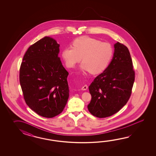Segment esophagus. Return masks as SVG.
Returning <instances> with one entry per match:
<instances>
[{
  "mask_svg": "<svg viewBox=\"0 0 156 156\" xmlns=\"http://www.w3.org/2000/svg\"><path fill=\"white\" fill-rule=\"evenodd\" d=\"M87 86L86 85H85L84 86H83L82 87H81V90H87Z\"/></svg>",
  "mask_w": 156,
  "mask_h": 156,
  "instance_id": "obj_1",
  "label": "esophagus"
}]
</instances>
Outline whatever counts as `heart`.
Instances as JSON below:
<instances>
[{"mask_svg": "<svg viewBox=\"0 0 156 156\" xmlns=\"http://www.w3.org/2000/svg\"><path fill=\"white\" fill-rule=\"evenodd\" d=\"M72 47H67L62 57L67 66L72 68L81 60V70L97 74L103 71L109 64L113 55L109 43L101 42L89 36L80 37L73 40Z\"/></svg>", "mask_w": 156, "mask_h": 156, "instance_id": "obj_1", "label": "heart"}]
</instances>
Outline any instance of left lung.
Returning a JSON list of instances; mask_svg holds the SVG:
<instances>
[{"mask_svg": "<svg viewBox=\"0 0 156 156\" xmlns=\"http://www.w3.org/2000/svg\"><path fill=\"white\" fill-rule=\"evenodd\" d=\"M113 59L103 73L89 87L91 100L87 108L99 118L112 116L129 99L135 79L128 48L119 42L114 44Z\"/></svg>", "mask_w": 156, "mask_h": 156, "instance_id": "8db88e82", "label": "left lung"}]
</instances>
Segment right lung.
Returning a JSON list of instances; mask_svg holds the SVG:
<instances>
[{"instance_id":"obj_1","label":"right lung","mask_w":156,"mask_h":156,"mask_svg":"<svg viewBox=\"0 0 156 156\" xmlns=\"http://www.w3.org/2000/svg\"><path fill=\"white\" fill-rule=\"evenodd\" d=\"M60 45L44 37L28 48L20 70V81L27 105L41 116L51 118L62 113L69 97Z\"/></svg>"}]
</instances>
